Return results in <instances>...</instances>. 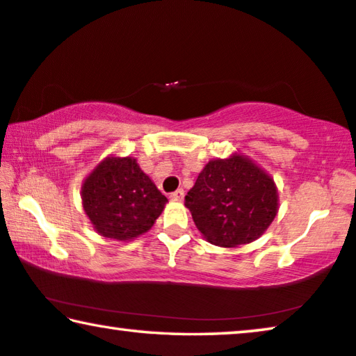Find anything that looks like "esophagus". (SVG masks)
<instances>
[{
    "label": "esophagus",
    "mask_w": 356,
    "mask_h": 356,
    "mask_svg": "<svg viewBox=\"0 0 356 356\" xmlns=\"http://www.w3.org/2000/svg\"><path fill=\"white\" fill-rule=\"evenodd\" d=\"M169 198L174 200V201H182L184 200V190L182 188L176 190V192H172L171 195H169Z\"/></svg>",
    "instance_id": "1"
}]
</instances>
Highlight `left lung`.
<instances>
[{"mask_svg":"<svg viewBox=\"0 0 356 356\" xmlns=\"http://www.w3.org/2000/svg\"><path fill=\"white\" fill-rule=\"evenodd\" d=\"M193 222L211 245L235 248L257 240L278 212L273 179L243 155L212 160L185 196Z\"/></svg>","mask_w":356,"mask_h":356,"instance_id":"obj_1","label":"left lung"}]
</instances>
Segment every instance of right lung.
I'll return each mask as SVG.
<instances>
[{
    "mask_svg": "<svg viewBox=\"0 0 356 356\" xmlns=\"http://www.w3.org/2000/svg\"><path fill=\"white\" fill-rule=\"evenodd\" d=\"M83 208L94 230L131 241L152 229L168 203L136 158L108 156L84 179Z\"/></svg>",
    "mask_w": 356,
    "mask_h": 356,
    "instance_id": "right-lung-1",
    "label": "right lung"
}]
</instances>
